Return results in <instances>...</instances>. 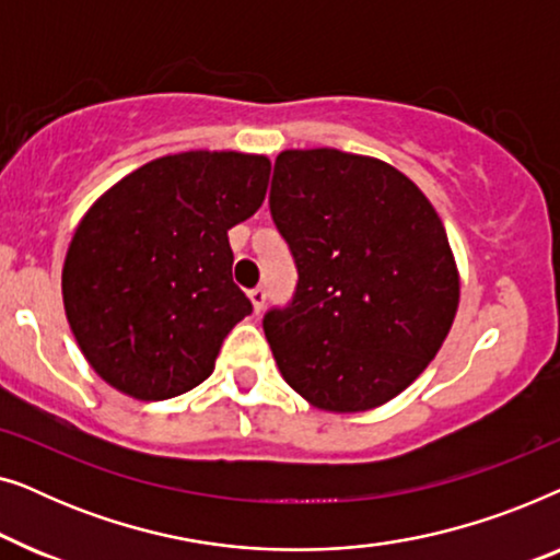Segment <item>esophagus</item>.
<instances>
[{
    "label": "esophagus",
    "instance_id": "1",
    "mask_svg": "<svg viewBox=\"0 0 560 560\" xmlns=\"http://www.w3.org/2000/svg\"><path fill=\"white\" fill-rule=\"evenodd\" d=\"M249 301H252V308H255V313H262L265 301H267V293H265L262 288L249 290Z\"/></svg>",
    "mask_w": 560,
    "mask_h": 560
}]
</instances>
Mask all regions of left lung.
I'll use <instances>...</instances> for the list:
<instances>
[{"label":"left lung","mask_w":560,"mask_h":560,"mask_svg":"<svg viewBox=\"0 0 560 560\" xmlns=\"http://www.w3.org/2000/svg\"><path fill=\"white\" fill-rule=\"evenodd\" d=\"M270 211L298 265L293 303L262 324L280 374L318 410L389 402L439 354L458 308L433 203L385 160L316 148L280 152Z\"/></svg>","instance_id":"1"}]
</instances>
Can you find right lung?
<instances>
[{
	"label": "right lung",
	"instance_id": "right-lung-1",
	"mask_svg": "<svg viewBox=\"0 0 560 560\" xmlns=\"http://www.w3.org/2000/svg\"><path fill=\"white\" fill-rule=\"evenodd\" d=\"M270 158L188 150L114 183L75 226L63 308L98 377L135 400H167L209 377L252 313L232 280L229 229L265 201Z\"/></svg>",
	"mask_w": 560,
	"mask_h": 560
}]
</instances>
